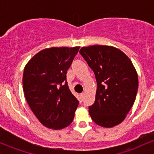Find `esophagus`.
I'll return each instance as SVG.
<instances>
[{
	"label": "esophagus",
	"instance_id": "esophagus-1",
	"mask_svg": "<svg viewBox=\"0 0 154 154\" xmlns=\"http://www.w3.org/2000/svg\"><path fill=\"white\" fill-rule=\"evenodd\" d=\"M84 95H85V94H84V93H80V95H79V96H80V98H81V100H83V98H84Z\"/></svg>",
	"mask_w": 154,
	"mask_h": 154
}]
</instances>
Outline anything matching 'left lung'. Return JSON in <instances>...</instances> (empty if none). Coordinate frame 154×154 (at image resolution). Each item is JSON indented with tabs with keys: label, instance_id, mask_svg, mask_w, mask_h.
Wrapping results in <instances>:
<instances>
[{
	"label": "left lung",
	"instance_id": "left-lung-1",
	"mask_svg": "<svg viewBox=\"0 0 154 154\" xmlns=\"http://www.w3.org/2000/svg\"><path fill=\"white\" fill-rule=\"evenodd\" d=\"M94 72L95 100L89 113L95 124L110 128L126 117L135 100L138 77L131 60L115 47L95 45L79 51Z\"/></svg>",
	"mask_w": 154,
	"mask_h": 154
}]
</instances>
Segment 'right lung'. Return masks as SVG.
Wrapping results in <instances>:
<instances>
[{
    "label": "right lung",
    "mask_w": 154,
    "mask_h": 154,
    "mask_svg": "<svg viewBox=\"0 0 154 154\" xmlns=\"http://www.w3.org/2000/svg\"><path fill=\"white\" fill-rule=\"evenodd\" d=\"M79 49V46L43 49L24 67V96L35 116L48 128L61 130L74 119L79 101L69 88L66 73Z\"/></svg>",
    "instance_id": "obj_1"
}]
</instances>
